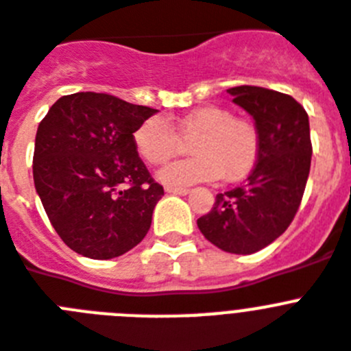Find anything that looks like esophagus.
<instances>
[{
  "instance_id": "34e87169",
  "label": "esophagus",
  "mask_w": 351,
  "mask_h": 351,
  "mask_svg": "<svg viewBox=\"0 0 351 351\" xmlns=\"http://www.w3.org/2000/svg\"><path fill=\"white\" fill-rule=\"evenodd\" d=\"M166 193L180 194V196H185V194H189V189H184V187H166Z\"/></svg>"
}]
</instances>
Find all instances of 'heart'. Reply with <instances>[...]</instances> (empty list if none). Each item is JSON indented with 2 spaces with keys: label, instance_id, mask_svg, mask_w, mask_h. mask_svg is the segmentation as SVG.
Wrapping results in <instances>:
<instances>
[{
  "label": "heart",
  "instance_id": "heart-1",
  "mask_svg": "<svg viewBox=\"0 0 351 351\" xmlns=\"http://www.w3.org/2000/svg\"><path fill=\"white\" fill-rule=\"evenodd\" d=\"M178 139L191 141L187 148L194 157L158 171V180L171 187L212 182L219 176L226 182L241 180L253 169L261 152L257 126L217 105L194 108L175 121L149 117L134 134L135 148L153 166L178 152Z\"/></svg>",
  "mask_w": 351,
  "mask_h": 351
}]
</instances>
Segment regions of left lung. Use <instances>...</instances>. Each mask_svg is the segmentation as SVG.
<instances>
[{
  "mask_svg": "<svg viewBox=\"0 0 351 351\" xmlns=\"http://www.w3.org/2000/svg\"><path fill=\"white\" fill-rule=\"evenodd\" d=\"M228 93L255 119L261 152L248 180L219 193L198 228L223 252L250 255L280 237L294 219L311 171L308 116L293 96L239 85Z\"/></svg>",
  "mask_w": 351,
  "mask_h": 351,
  "instance_id": "left-lung-1",
  "label": "left lung"
}]
</instances>
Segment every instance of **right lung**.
<instances>
[{
	"label": "right lung",
	"mask_w": 351,
	"mask_h": 351,
	"mask_svg": "<svg viewBox=\"0 0 351 351\" xmlns=\"http://www.w3.org/2000/svg\"><path fill=\"white\" fill-rule=\"evenodd\" d=\"M155 108L105 93L53 103L35 135L34 182L60 239L84 257L107 261L141 243L164 187L134 143Z\"/></svg>",
	"instance_id": "obj_1"
}]
</instances>
